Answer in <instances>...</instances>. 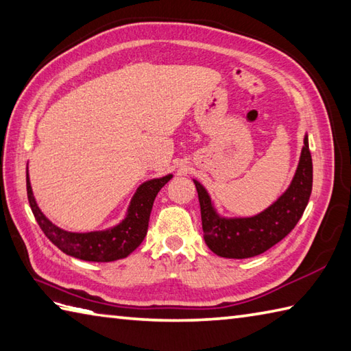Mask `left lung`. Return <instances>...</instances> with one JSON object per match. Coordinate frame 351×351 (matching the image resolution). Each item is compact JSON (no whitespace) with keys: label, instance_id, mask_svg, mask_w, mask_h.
<instances>
[{"label":"left lung","instance_id":"obj_1","mask_svg":"<svg viewBox=\"0 0 351 351\" xmlns=\"http://www.w3.org/2000/svg\"><path fill=\"white\" fill-rule=\"evenodd\" d=\"M303 142L304 147L288 189L273 204L253 217L221 215L209 192L194 178L202 209L204 242L217 256L227 259L259 256L295 227L312 192V157L307 133Z\"/></svg>","mask_w":351,"mask_h":351}]
</instances>
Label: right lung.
I'll return each mask as SVG.
<instances>
[{"instance_id":"obj_1","label":"right lung","mask_w":351,"mask_h":351,"mask_svg":"<svg viewBox=\"0 0 351 351\" xmlns=\"http://www.w3.org/2000/svg\"><path fill=\"white\" fill-rule=\"evenodd\" d=\"M173 174H167L159 178L147 180L136 189L130 203H128L124 219L118 224L106 228V230L94 232H68L57 227L49 221L39 209L36 198L33 195L30 177H28L27 165V195L28 203L33 210V215L40 226L42 232L53 244L62 250L68 256L75 259L88 262H113L124 259L144 241L147 230L149 213L153 209V203L159 191L165 186Z\"/></svg>"}]
</instances>
